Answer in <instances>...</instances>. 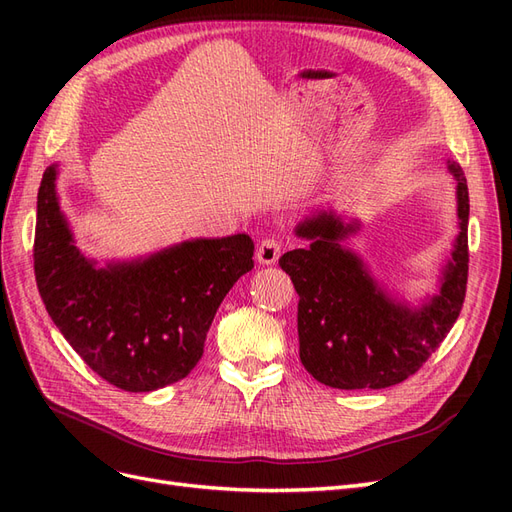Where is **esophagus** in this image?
<instances>
[{
  "label": "esophagus",
  "mask_w": 512,
  "mask_h": 512,
  "mask_svg": "<svg viewBox=\"0 0 512 512\" xmlns=\"http://www.w3.org/2000/svg\"><path fill=\"white\" fill-rule=\"evenodd\" d=\"M280 252H282V241L275 237H267L258 243L256 258L260 265H275V260L280 258Z\"/></svg>",
  "instance_id": "1"
}]
</instances>
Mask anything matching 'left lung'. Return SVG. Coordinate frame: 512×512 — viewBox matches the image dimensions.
Returning <instances> with one entry per match:
<instances>
[{"mask_svg":"<svg viewBox=\"0 0 512 512\" xmlns=\"http://www.w3.org/2000/svg\"><path fill=\"white\" fill-rule=\"evenodd\" d=\"M457 181L459 235L440 275L438 292L423 305L393 299L342 245L359 230L333 211L297 226L309 247L286 252L280 267L299 294V356L318 382L333 389H386L416 374L459 318L468 284V183L448 160Z\"/></svg>","mask_w":512,"mask_h":512,"instance_id":"8db88e82","label":"left lung"}]
</instances>
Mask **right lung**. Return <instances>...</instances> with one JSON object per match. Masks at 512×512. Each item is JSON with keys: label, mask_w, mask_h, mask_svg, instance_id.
I'll list each match as a JSON object with an SVG mask.
<instances>
[{"label": "right lung", "mask_w": 512, "mask_h": 512, "mask_svg": "<svg viewBox=\"0 0 512 512\" xmlns=\"http://www.w3.org/2000/svg\"><path fill=\"white\" fill-rule=\"evenodd\" d=\"M38 190L34 271L42 303L76 354L108 384L149 393L196 367L220 303L254 269L250 235L194 239L130 262L96 267L74 245L55 192Z\"/></svg>", "instance_id": "add662e5"}]
</instances>
